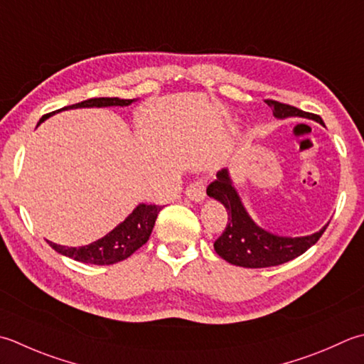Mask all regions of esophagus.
Segmentation results:
<instances>
[{"mask_svg": "<svg viewBox=\"0 0 364 364\" xmlns=\"http://www.w3.org/2000/svg\"><path fill=\"white\" fill-rule=\"evenodd\" d=\"M205 180L203 178H198V180L192 181L186 188V196L194 202H202L205 198Z\"/></svg>", "mask_w": 364, "mask_h": 364, "instance_id": "1", "label": "esophagus"}]
</instances>
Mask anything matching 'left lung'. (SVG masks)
Returning <instances> with one entry per match:
<instances>
[{"label":"left lung","instance_id":"left-lung-1","mask_svg":"<svg viewBox=\"0 0 364 364\" xmlns=\"http://www.w3.org/2000/svg\"><path fill=\"white\" fill-rule=\"evenodd\" d=\"M267 105L273 110L276 118L287 117H304L316 119L323 124L322 118L314 113L303 112L294 105L282 104L267 99ZM206 194L216 198L229 211V220H227L225 230L215 241V251L219 257H223L232 265L245 268H267L282 265V263L296 259L298 255L304 254L311 246H314L322 233L326 230V224L322 230L301 238L277 237L260 229L254 224L241 205L237 191L232 186L227 170L223 168L218 172V178L206 188Z\"/></svg>","mask_w":364,"mask_h":364}]
</instances>
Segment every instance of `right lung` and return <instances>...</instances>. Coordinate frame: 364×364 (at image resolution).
I'll list each match as a JSON object with an SVG mask.
<instances>
[{
	"label": "right lung",
	"mask_w": 364,
	"mask_h": 364,
	"mask_svg": "<svg viewBox=\"0 0 364 364\" xmlns=\"http://www.w3.org/2000/svg\"><path fill=\"white\" fill-rule=\"evenodd\" d=\"M134 102V99H118V97H92L87 99L74 105L64 107L66 109H77V107H109V105H129ZM55 113V112H53ZM52 113L42 117L41 121L47 119ZM161 211L158 205H145L141 203L132 211V215L127 216L123 223L115 227L110 233H107L104 238L95 241L88 246L80 247H66L55 245L48 241L56 252H60L66 257H70L78 262L92 263V265H112L129 257L139 247L144 246L156 223Z\"/></svg>",
	"instance_id": "obj_1"
}]
</instances>
